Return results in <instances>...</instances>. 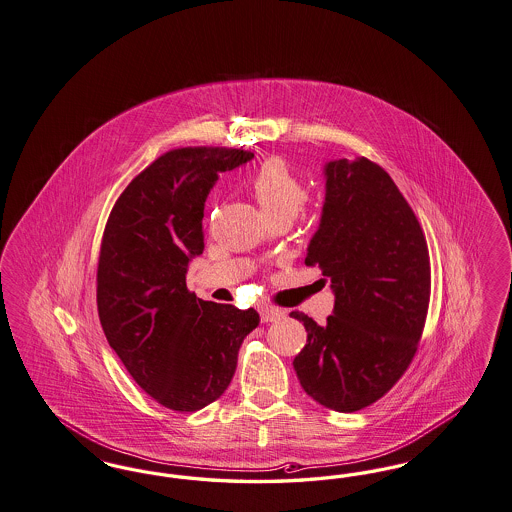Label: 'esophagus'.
<instances>
[{
	"label": "esophagus",
	"mask_w": 512,
	"mask_h": 512,
	"mask_svg": "<svg viewBox=\"0 0 512 512\" xmlns=\"http://www.w3.org/2000/svg\"><path fill=\"white\" fill-rule=\"evenodd\" d=\"M284 316H286V312H284V310H280V308H261V320L266 322V324H268V322H278V320H282Z\"/></svg>",
	"instance_id": "1"
}]
</instances>
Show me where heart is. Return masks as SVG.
Instances as JSON below:
<instances>
[{
  "label": "heart",
  "mask_w": 512,
  "mask_h": 512,
  "mask_svg": "<svg viewBox=\"0 0 512 512\" xmlns=\"http://www.w3.org/2000/svg\"><path fill=\"white\" fill-rule=\"evenodd\" d=\"M249 190L266 221L293 219L307 202L305 186L282 160H268L261 165L249 183Z\"/></svg>",
  "instance_id": "obj_1"
}]
</instances>
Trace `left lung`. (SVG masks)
<instances>
[{
    "label": "left lung",
    "instance_id": "left-lung-1",
    "mask_svg": "<svg viewBox=\"0 0 512 512\" xmlns=\"http://www.w3.org/2000/svg\"><path fill=\"white\" fill-rule=\"evenodd\" d=\"M326 196L307 265L331 280L333 314L303 312L307 345L293 368L310 398L335 411L379 400L408 369L425 326L429 249L389 173L366 158L324 165Z\"/></svg>",
    "mask_w": 512,
    "mask_h": 512
}]
</instances>
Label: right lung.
I'll return each instance as SVG.
<instances>
[{
  "mask_svg": "<svg viewBox=\"0 0 512 512\" xmlns=\"http://www.w3.org/2000/svg\"><path fill=\"white\" fill-rule=\"evenodd\" d=\"M236 148H179L123 190L104 228L97 305L108 345L139 387L175 411H198L232 381L259 326L253 308L202 301L186 272L204 251L205 200L219 175L247 164Z\"/></svg>",
  "mask_w": 512,
  "mask_h": 512,
  "instance_id": "obj_1",
  "label": "right lung"
}]
</instances>
